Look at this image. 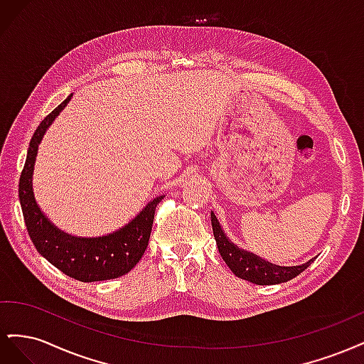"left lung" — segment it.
Here are the masks:
<instances>
[{
  "mask_svg": "<svg viewBox=\"0 0 364 364\" xmlns=\"http://www.w3.org/2000/svg\"><path fill=\"white\" fill-rule=\"evenodd\" d=\"M211 223H213V232L214 238L217 241V247L220 255L225 259V262L232 270L235 277L250 281L258 285H273V284H281L287 282L297 274H301L310 264L313 262L308 261L302 266H293V267H279L274 266L272 262H266L264 259L249 253L243 249H238L234 246L223 234L222 226H220L217 217L214 213H211Z\"/></svg>",
  "mask_w": 364,
  "mask_h": 364,
  "instance_id": "8db88e82",
  "label": "left lung"
}]
</instances>
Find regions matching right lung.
Wrapping results in <instances>:
<instances>
[{
    "label": "right lung",
    "mask_w": 364,
    "mask_h": 364,
    "mask_svg": "<svg viewBox=\"0 0 364 364\" xmlns=\"http://www.w3.org/2000/svg\"><path fill=\"white\" fill-rule=\"evenodd\" d=\"M71 95L41 121L30 139L27 159L19 178V202L23 208L27 232L41 255L67 277L82 282L106 281L129 273L139 262L149 246L153 218L164 197L153 199L129 225L114 234L98 238H79L62 232L41 209L33 196L31 176L39 142L46 130L67 106Z\"/></svg>",
    "instance_id": "obj_1"
}]
</instances>
